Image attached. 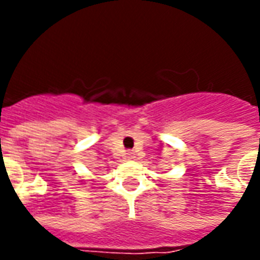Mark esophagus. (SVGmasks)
Wrapping results in <instances>:
<instances>
[{"mask_svg": "<svg viewBox=\"0 0 260 260\" xmlns=\"http://www.w3.org/2000/svg\"><path fill=\"white\" fill-rule=\"evenodd\" d=\"M135 156H134V153H126V158H134Z\"/></svg>", "mask_w": 260, "mask_h": 260, "instance_id": "34e87169", "label": "esophagus"}]
</instances>
